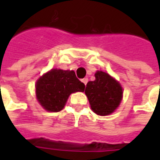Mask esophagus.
Instances as JSON below:
<instances>
[{"mask_svg": "<svg viewBox=\"0 0 160 160\" xmlns=\"http://www.w3.org/2000/svg\"><path fill=\"white\" fill-rule=\"evenodd\" d=\"M81 81H82V82L85 84V86H86L87 82H88V79H87V78H84V79H82V80H81Z\"/></svg>", "mask_w": 160, "mask_h": 160, "instance_id": "obj_1", "label": "esophagus"}]
</instances>
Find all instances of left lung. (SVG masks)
<instances>
[{
    "label": "left lung",
    "instance_id": "1",
    "mask_svg": "<svg viewBox=\"0 0 160 160\" xmlns=\"http://www.w3.org/2000/svg\"><path fill=\"white\" fill-rule=\"evenodd\" d=\"M85 93L94 113L107 116L114 112L122 98L120 83L103 71H97L95 80L87 84Z\"/></svg>",
    "mask_w": 160,
    "mask_h": 160
}]
</instances>
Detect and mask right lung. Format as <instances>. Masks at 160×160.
I'll return each instance as SVG.
<instances>
[{
	"instance_id": "obj_1",
	"label": "right lung",
	"mask_w": 160,
	"mask_h": 160,
	"mask_svg": "<svg viewBox=\"0 0 160 160\" xmlns=\"http://www.w3.org/2000/svg\"><path fill=\"white\" fill-rule=\"evenodd\" d=\"M35 87L38 103L50 112L62 111L70 94L85 90V85L77 79L74 71L57 68L40 77Z\"/></svg>"
}]
</instances>
